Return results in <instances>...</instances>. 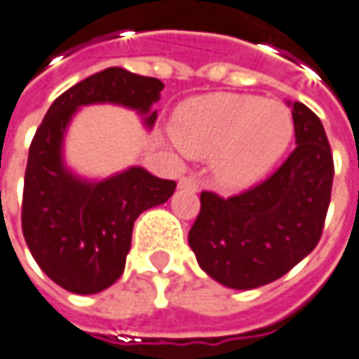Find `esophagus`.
<instances>
[{
  "mask_svg": "<svg viewBox=\"0 0 359 359\" xmlns=\"http://www.w3.org/2000/svg\"><path fill=\"white\" fill-rule=\"evenodd\" d=\"M199 177L195 174H189V175H184L182 180H180V187L182 189H193V191H199Z\"/></svg>",
  "mask_w": 359,
  "mask_h": 359,
  "instance_id": "1",
  "label": "esophagus"
}]
</instances>
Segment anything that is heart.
<instances>
[{
  "mask_svg": "<svg viewBox=\"0 0 359 359\" xmlns=\"http://www.w3.org/2000/svg\"><path fill=\"white\" fill-rule=\"evenodd\" d=\"M177 144L199 158L215 156L226 189L255 184L288 149L294 119L286 106L257 96L210 94L184 102L174 114Z\"/></svg>",
  "mask_w": 359,
  "mask_h": 359,
  "instance_id": "heart-1",
  "label": "heart"
}]
</instances>
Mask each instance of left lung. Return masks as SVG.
<instances>
[{"instance_id": "8db88e82", "label": "left lung", "mask_w": 359, "mask_h": 359, "mask_svg": "<svg viewBox=\"0 0 359 359\" xmlns=\"http://www.w3.org/2000/svg\"><path fill=\"white\" fill-rule=\"evenodd\" d=\"M297 147L245 191L201 193L189 245L201 269L228 288L265 286L288 273L321 240L334 162L321 119L292 104Z\"/></svg>"}]
</instances>
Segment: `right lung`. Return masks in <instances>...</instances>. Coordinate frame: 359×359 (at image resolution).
I'll use <instances>...</instances> for the list:
<instances>
[{"instance_id":"right-lung-1","label":"right lung","mask_w":359,"mask_h":359,"mask_svg":"<svg viewBox=\"0 0 359 359\" xmlns=\"http://www.w3.org/2000/svg\"><path fill=\"white\" fill-rule=\"evenodd\" d=\"M162 88L158 79L108 67L57 96L34 133L22 189V236L38 266L73 294H96L118 280L137 216L166 203L175 182L143 168L98 184L81 182L63 168L65 127L79 106L94 102L139 110L152 126L156 111L151 114V106Z\"/></svg>"}]
</instances>
